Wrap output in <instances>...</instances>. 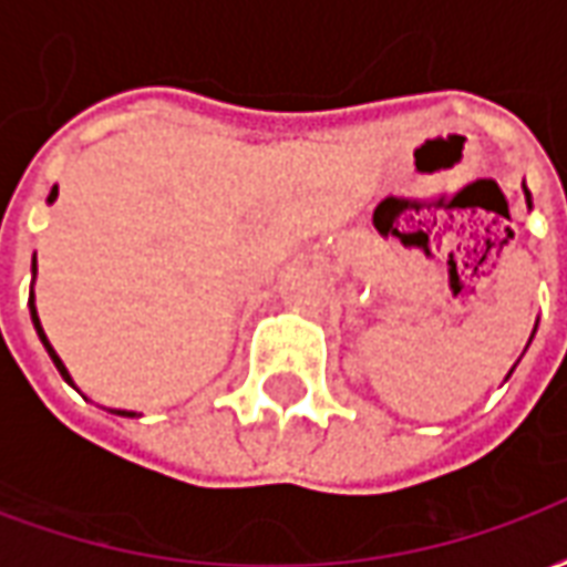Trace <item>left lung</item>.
I'll return each instance as SVG.
<instances>
[{
  "mask_svg": "<svg viewBox=\"0 0 567 567\" xmlns=\"http://www.w3.org/2000/svg\"><path fill=\"white\" fill-rule=\"evenodd\" d=\"M525 203H528V209H532V194H528V187H525ZM537 331V328H535ZM535 331H532V337H535ZM528 343H532V340H528Z\"/></svg>",
  "mask_w": 567,
  "mask_h": 567,
  "instance_id": "8db88e82",
  "label": "left lung"
}]
</instances>
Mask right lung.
Segmentation results:
<instances>
[{"instance_id": "right-lung-1", "label": "right lung", "mask_w": 567, "mask_h": 567, "mask_svg": "<svg viewBox=\"0 0 567 567\" xmlns=\"http://www.w3.org/2000/svg\"><path fill=\"white\" fill-rule=\"evenodd\" d=\"M54 199H56V187L51 190V194H48V203H54ZM32 282H35V258H32ZM30 316H32V324H35V333H39V340H42L44 349H48V355H51V361H54L56 370H60V377H63L69 385H75V382H72V377H69L66 364H63V358L56 355L54 346H51V340H48V333H44L42 321H39V309H35V295H32V288H30ZM105 410H109V413H115V416H127V419L140 416V413H133V410H115V406H105Z\"/></svg>"}]
</instances>
